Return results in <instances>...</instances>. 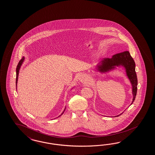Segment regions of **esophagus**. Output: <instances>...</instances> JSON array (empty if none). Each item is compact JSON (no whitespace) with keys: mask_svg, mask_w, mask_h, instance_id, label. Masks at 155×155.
Here are the masks:
<instances>
[{"mask_svg":"<svg viewBox=\"0 0 155 155\" xmlns=\"http://www.w3.org/2000/svg\"><path fill=\"white\" fill-rule=\"evenodd\" d=\"M85 76H84V75H81V76L79 77V81L80 82H83L84 81H85Z\"/></svg>","mask_w":155,"mask_h":155,"instance_id":"34e87169","label":"esophagus"}]
</instances>
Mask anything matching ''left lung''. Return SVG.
Returning <instances> with one entry per match:
<instances>
[{
    "label": "left lung",
    "mask_w": 155,
    "mask_h": 155,
    "mask_svg": "<svg viewBox=\"0 0 155 155\" xmlns=\"http://www.w3.org/2000/svg\"><path fill=\"white\" fill-rule=\"evenodd\" d=\"M120 67L124 68L127 76L132 84L133 94L132 105L136 98L138 80L136 72L135 62L128 51L114 55L111 58H105L100 64H98L95 67V71L100 72L101 73H105L106 72L113 71L117 67ZM122 114L115 116V117H119Z\"/></svg>",
    "instance_id": "left-lung-1"
}]
</instances>
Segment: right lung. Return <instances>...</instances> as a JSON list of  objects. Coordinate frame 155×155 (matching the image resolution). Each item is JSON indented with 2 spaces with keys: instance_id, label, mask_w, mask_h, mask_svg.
Returning a JSON list of instances; mask_svg holds the SVG:
<instances>
[{
  "instance_id": "obj_1",
  "label": "right lung",
  "mask_w": 155,
  "mask_h": 155,
  "mask_svg": "<svg viewBox=\"0 0 155 155\" xmlns=\"http://www.w3.org/2000/svg\"><path fill=\"white\" fill-rule=\"evenodd\" d=\"M25 61V57H23L21 59V60H20V61H19V63H18V64L17 65V68H16V89H17V82H18V74H19V69H20V68H21V65H22V64L23 63V61ZM65 108H66V107H65V109H64V111L62 113V114H61L60 116H61L64 113V111H65ZM59 116V117H60Z\"/></svg>"
}]
</instances>
